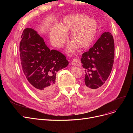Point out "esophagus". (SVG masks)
<instances>
[{
  "instance_id": "esophagus-1",
  "label": "esophagus",
  "mask_w": 133,
  "mask_h": 133,
  "mask_svg": "<svg viewBox=\"0 0 133 133\" xmlns=\"http://www.w3.org/2000/svg\"><path fill=\"white\" fill-rule=\"evenodd\" d=\"M72 64L73 65H74V66H79V67H80L81 66V62L80 61V60L78 58H74L72 61Z\"/></svg>"
}]
</instances>
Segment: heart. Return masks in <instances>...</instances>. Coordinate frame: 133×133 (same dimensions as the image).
Listing matches in <instances>:
<instances>
[{"label":"heart","instance_id":"1","mask_svg":"<svg viewBox=\"0 0 133 133\" xmlns=\"http://www.w3.org/2000/svg\"><path fill=\"white\" fill-rule=\"evenodd\" d=\"M97 29V24L93 19L82 14L69 15L65 17L61 25L52 27L50 30V39L53 46L61 47L66 39V32L71 30L70 38L73 42L67 46L69 53L74 52L76 44L80 48L89 47L94 40Z\"/></svg>","mask_w":133,"mask_h":133}]
</instances>
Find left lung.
Segmentation results:
<instances>
[{"label":"left lung","instance_id":"8db88e82","mask_svg":"<svg viewBox=\"0 0 133 133\" xmlns=\"http://www.w3.org/2000/svg\"><path fill=\"white\" fill-rule=\"evenodd\" d=\"M114 51L113 37L110 33L104 32L93 47L82 55L86 93H93L104 85L113 68Z\"/></svg>","mask_w":133,"mask_h":133}]
</instances>
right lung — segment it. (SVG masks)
<instances>
[{
	"instance_id": "1",
	"label": "right lung",
	"mask_w": 133,
	"mask_h": 133,
	"mask_svg": "<svg viewBox=\"0 0 133 133\" xmlns=\"http://www.w3.org/2000/svg\"><path fill=\"white\" fill-rule=\"evenodd\" d=\"M21 38L19 51L23 73L34 92L48 99L55 92L57 72L67 67L68 61L62 53L50 50L33 29H25Z\"/></svg>"
}]
</instances>
